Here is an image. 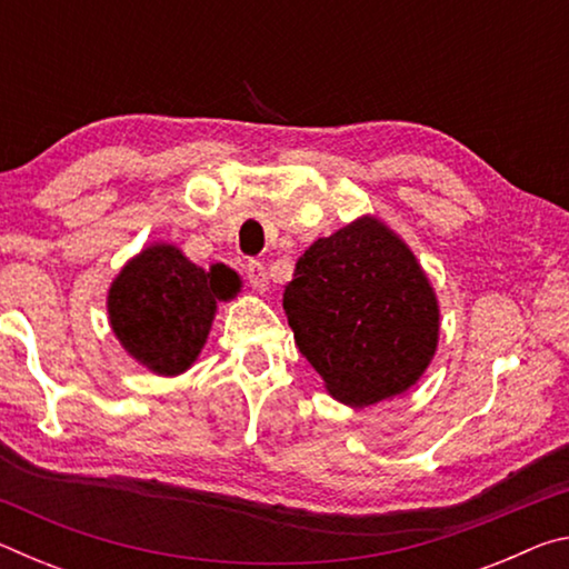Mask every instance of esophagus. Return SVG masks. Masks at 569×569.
Wrapping results in <instances>:
<instances>
[{"label":"esophagus","instance_id":"obj_1","mask_svg":"<svg viewBox=\"0 0 569 569\" xmlns=\"http://www.w3.org/2000/svg\"><path fill=\"white\" fill-rule=\"evenodd\" d=\"M246 278H248L250 288H256L258 293L268 291V271H266V266L261 261H248Z\"/></svg>","mask_w":569,"mask_h":569}]
</instances>
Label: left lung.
Masks as SVG:
<instances>
[{
	"instance_id": "8db88e82",
	"label": "left lung",
	"mask_w": 569,
	"mask_h": 569,
	"mask_svg": "<svg viewBox=\"0 0 569 569\" xmlns=\"http://www.w3.org/2000/svg\"><path fill=\"white\" fill-rule=\"evenodd\" d=\"M283 308L298 349L351 407L407 391L437 351L435 291L411 250L373 218L316 240Z\"/></svg>"
}]
</instances>
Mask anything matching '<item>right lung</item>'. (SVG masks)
I'll return each instance as SVG.
<instances>
[{"mask_svg":"<svg viewBox=\"0 0 569 569\" xmlns=\"http://www.w3.org/2000/svg\"><path fill=\"white\" fill-rule=\"evenodd\" d=\"M238 288V276L226 266L203 271L178 248H146L110 288L112 331L142 366L176 377L203 349L216 301H228Z\"/></svg>","mask_w":569,"mask_h":569,"instance_id":"add662e5","label":"right lung"}]
</instances>
